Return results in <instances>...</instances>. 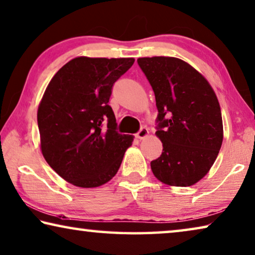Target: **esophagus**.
Listing matches in <instances>:
<instances>
[{
    "label": "esophagus",
    "mask_w": 255,
    "mask_h": 255,
    "mask_svg": "<svg viewBox=\"0 0 255 255\" xmlns=\"http://www.w3.org/2000/svg\"><path fill=\"white\" fill-rule=\"evenodd\" d=\"M147 136H148V129L146 127H142L139 129V131L136 134V137L139 139H143Z\"/></svg>",
    "instance_id": "obj_1"
}]
</instances>
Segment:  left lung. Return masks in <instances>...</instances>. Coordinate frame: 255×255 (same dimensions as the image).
Masks as SVG:
<instances>
[{"label": "left lung", "mask_w": 255, "mask_h": 255, "mask_svg": "<svg viewBox=\"0 0 255 255\" xmlns=\"http://www.w3.org/2000/svg\"><path fill=\"white\" fill-rule=\"evenodd\" d=\"M155 95V135L162 154L151 162L165 185L192 186L215 163L224 139L219 102L211 85L183 60L153 56L137 60Z\"/></svg>", "instance_id": "left-lung-1"}]
</instances>
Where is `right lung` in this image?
Masks as SVG:
<instances>
[{
    "label": "right lung",
    "mask_w": 255,
    "mask_h": 255,
    "mask_svg": "<svg viewBox=\"0 0 255 255\" xmlns=\"http://www.w3.org/2000/svg\"><path fill=\"white\" fill-rule=\"evenodd\" d=\"M134 58L78 56L47 85L37 111L42 154L64 180L83 188L108 183L118 172L134 136L121 135L112 108V86Z\"/></svg>",
    "instance_id": "1"
}]
</instances>
